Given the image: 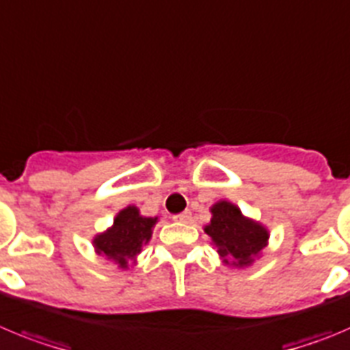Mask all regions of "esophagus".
<instances>
[{"label":"esophagus","instance_id":"34e87169","mask_svg":"<svg viewBox=\"0 0 350 350\" xmlns=\"http://www.w3.org/2000/svg\"><path fill=\"white\" fill-rule=\"evenodd\" d=\"M191 219V213L190 211H185V213L178 214V216H174V221L178 223H188Z\"/></svg>","mask_w":350,"mask_h":350}]
</instances>
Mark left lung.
Returning <instances> with one entry per match:
<instances>
[{"mask_svg": "<svg viewBox=\"0 0 350 350\" xmlns=\"http://www.w3.org/2000/svg\"><path fill=\"white\" fill-rule=\"evenodd\" d=\"M209 211L211 221L204 226V232L218 250L223 265L237 270L253 265L269 244V228L242 214L241 207L225 198L214 202Z\"/></svg>", "mask_w": 350, "mask_h": 350, "instance_id": "obj_1", "label": "left lung"}]
</instances>
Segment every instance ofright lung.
Returning <instances> with one entry per match:
<instances>
[{"label":"right lung","mask_w":350,"mask_h":350,"mask_svg":"<svg viewBox=\"0 0 350 350\" xmlns=\"http://www.w3.org/2000/svg\"><path fill=\"white\" fill-rule=\"evenodd\" d=\"M159 216H143L137 206L118 211L113 225L92 237L94 251L105 260L115 263L118 270H129L137 263L143 245L152 241Z\"/></svg>","instance_id":"right-lung-1"}]
</instances>
